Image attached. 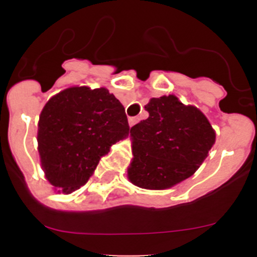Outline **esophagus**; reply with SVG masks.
<instances>
[{"mask_svg": "<svg viewBox=\"0 0 257 257\" xmlns=\"http://www.w3.org/2000/svg\"><path fill=\"white\" fill-rule=\"evenodd\" d=\"M138 121H139V118H137V116H131V118L128 119V123L131 126H133L134 124H137Z\"/></svg>", "mask_w": 257, "mask_h": 257, "instance_id": "1", "label": "esophagus"}]
</instances>
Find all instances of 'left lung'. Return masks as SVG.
<instances>
[{
	"label": "left lung",
	"instance_id": "1",
	"mask_svg": "<svg viewBox=\"0 0 257 257\" xmlns=\"http://www.w3.org/2000/svg\"><path fill=\"white\" fill-rule=\"evenodd\" d=\"M144 108L148 119L131 129L128 179L142 189L165 190L199 169L216 136L200 109L174 94L152 98Z\"/></svg>",
	"mask_w": 257,
	"mask_h": 257
}]
</instances>
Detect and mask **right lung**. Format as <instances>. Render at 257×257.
<instances>
[{
  "label": "right lung",
  "instance_id": "obj_1",
  "mask_svg": "<svg viewBox=\"0 0 257 257\" xmlns=\"http://www.w3.org/2000/svg\"><path fill=\"white\" fill-rule=\"evenodd\" d=\"M128 134L124 107L107 88L76 85L57 93L38 120V153L46 179L58 193L71 194Z\"/></svg>",
  "mask_w": 257,
  "mask_h": 257
}]
</instances>
